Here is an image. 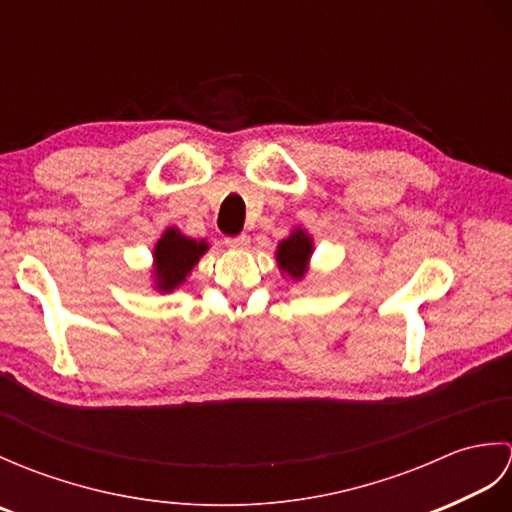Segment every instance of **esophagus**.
I'll use <instances>...</instances> for the list:
<instances>
[{"instance_id": "1", "label": "esophagus", "mask_w": 512, "mask_h": 512, "mask_svg": "<svg viewBox=\"0 0 512 512\" xmlns=\"http://www.w3.org/2000/svg\"><path fill=\"white\" fill-rule=\"evenodd\" d=\"M226 244L231 248H248L250 237L248 235H237V237H228Z\"/></svg>"}]
</instances>
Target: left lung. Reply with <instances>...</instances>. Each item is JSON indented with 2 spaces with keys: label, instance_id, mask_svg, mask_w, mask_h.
<instances>
[{
  "label": "left lung",
  "instance_id": "8db88e82",
  "mask_svg": "<svg viewBox=\"0 0 512 512\" xmlns=\"http://www.w3.org/2000/svg\"><path fill=\"white\" fill-rule=\"evenodd\" d=\"M310 255H312V237L303 231L301 226H297L295 231H292L284 242H279L277 246L279 270H284L288 277L299 281L308 273Z\"/></svg>",
  "mask_w": 512,
  "mask_h": 512
}]
</instances>
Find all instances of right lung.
<instances>
[{"label": "right lung", "instance_id": "obj_1", "mask_svg": "<svg viewBox=\"0 0 512 512\" xmlns=\"http://www.w3.org/2000/svg\"><path fill=\"white\" fill-rule=\"evenodd\" d=\"M209 250L204 239L184 237L178 228H167L158 244L154 246V281L156 290L171 292L176 290L200 262V257Z\"/></svg>", "mask_w": 512, "mask_h": 512}]
</instances>
